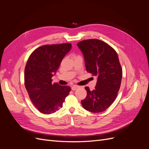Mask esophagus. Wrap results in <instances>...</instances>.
I'll return each instance as SVG.
<instances>
[{
    "mask_svg": "<svg viewBox=\"0 0 149 149\" xmlns=\"http://www.w3.org/2000/svg\"><path fill=\"white\" fill-rule=\"evenodd\" d=\"M78 88H79L78 86H77V85H73V86L71 87V89L73 90V91H75V90L77 89Z\"/></svg>",
    "mask_w": 149,
    "mask_h": 149,
    "instance_id": "34e87169",
    "label": "esophagus"
}]
</instances>
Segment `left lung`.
I'll use <instances>...</instances> for the list:
<instances>
[{
    "label": "left lung",
    "mask_w": 149,
    "mask_h": 149,
    "mask_svg": "<svg viewBox=\"0 0 149 149\" xmlns=\"http://www.w3.org/2000/svg\"><path fill=\"white\" fill-rule=\"evenodd\" d=\"M77 45L84 55L86 71L97 76L95 89L90 91L85 87L87 96L81 104L88 111L101 112L113 103L120 89L123 70L118 53L107 43L97 39L83 40Z\"/></svg>",
    "instance_id": "8db88e82"
}]
</instances>
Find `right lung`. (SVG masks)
I'll list each match as a JSON object with an SVG mask.
<instances>
[{"label":"right lung","instance_id":"1","mask_svg":"<svg viewBox=\"0 0 149 149\" xmlns=\"http://www.w3.org/2000/svg\"><path fill=\"white\" fill-rule=\"evenodd\" d=\"M71 43L45 45L31 53L25 68V86L31 102L42 113L49 114L60 109L71 88L52 83V78Z\"/></svg>","mask_w":149,"mask_h":149}]
</instances>
